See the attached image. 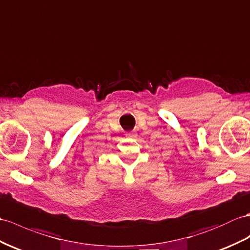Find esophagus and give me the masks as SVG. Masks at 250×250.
Here are the masks:
<instances>
[{
    "label": "esophagus",
    "mask_w": 250,
    "mask_h": 250,
    "mask_svg": "<svg viewBox=\"0 0 250 250\" xmlns=\"http://www.w3.org/2000/svg\"><path fill=\"white\" fill-rule=\"evenodd\" d=\"M125 136H126L127 138H136V137H137V133H136V131L130 130V131H127Z\"/></svg>",
    "instance_id": "34e87169"
}]
</instances>
